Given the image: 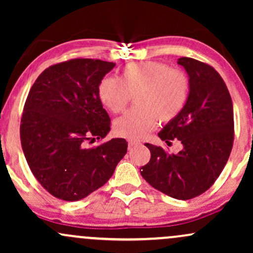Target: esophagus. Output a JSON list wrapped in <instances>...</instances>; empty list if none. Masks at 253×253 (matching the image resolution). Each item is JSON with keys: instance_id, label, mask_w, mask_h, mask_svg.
<instances>
[{"instance_id": "34e87169", "label": "esophagus", "mask_w": 253, "mask_h": 253, "mask_svg": "<svg viewBox=\"0 0 253 253\" xmlns=\"http://www.w3.org/2000/svg\"><path fill=\"white\" fill-rule=\"evenodd\" d=\"M139 144H140V143H138V141H134V140H129V141H128V150H132L133 147L138 146Z\"/></svg>"}]
</instances>
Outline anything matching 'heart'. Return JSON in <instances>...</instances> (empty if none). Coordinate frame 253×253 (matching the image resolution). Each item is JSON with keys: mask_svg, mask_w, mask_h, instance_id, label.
Segmentation results:
<instances>
[{"mask_svg": "<svg viewBox=\"0 0 253 253\" xmlns=\"http://www.w3.org/2000/svg\"><path fill=\"white\" fill-rule=\"evenodd\" d=\"M190 80L185 72L161 62H138L121 69L118 80L103 77L97 96L113 114L124 112L134 97L135 107L114 121L118 135L140 140L158 124H170L185 108Z\"/></svg>", "mask_w": 253, "mask_h": 253, "instance_id": "b5f03b06", "label": "heart"}]
</instances>
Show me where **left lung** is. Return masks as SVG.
<instances>
[{"instance_id": "1", "label": "left lung", "mask_w": 253, "mask_h": 253, "mask_svg": "<svg viewBox=\"0 0 253 253\" xmlns=\"http://www.w3.org/2000/svg\"><path fill=\"white\" fill-rule=\"evenodd\" d=\"M190 80L185 108L158 136L179 140L177 155L146 143L151 159L140 168L141 176L153 188L177 200H190L207 191L219 177L234 140L233 104L229 91L213 66L189 57L179 58Z\"/></svg>"}]
</instances>
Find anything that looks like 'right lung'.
I'll list each match as a JSON object with an SVG mask.
<instances>
[{
  "label": "right lung",
  "mask_w": 253,
  "mask_h": 253,
  "mask_svg": "<svg viewBox=\"0 0 253 253\" xmlns=\"http://www.w3.org/2000/svg\"><path fill=\"white\" fill-rule=\"evenodd\" d=\"M114 66L100 59H69L45 69L28 92L20 123L22 151L37 181L57 199L88 196L126 155L128 143L121 138L88 146L110 130L97 85Z\"/></svg>",
  "instance_id": "right-lung-1"
}]
</instances>
